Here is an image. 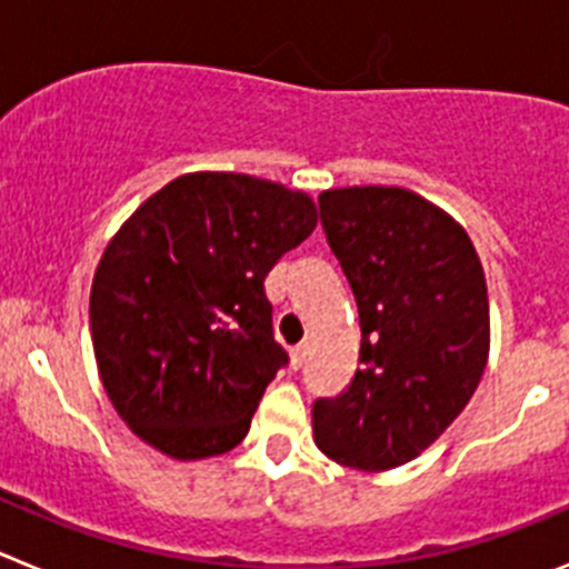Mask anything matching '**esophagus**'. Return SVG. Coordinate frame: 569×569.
Returning <instances> with one entry per match:
<instances>
[{"instance_id":"esophagus-1","label":"esophagus","mask_w":569,"mask_h":569,"mask_svg":"<svg viewBox=\"0 0 569 569\" xmlns=\"http://www.w3.org/2000/svg\"><path fill=\"white\" fill-rule=\"evenodd\" d=\"M305 361H308V345L293 347V350H290V365H293V370H299Z\"/></svg>"}]
</instances>
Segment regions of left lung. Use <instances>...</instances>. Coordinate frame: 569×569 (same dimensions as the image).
<instances>
[{"instance_id": "1", "label": "left lung", "mask_w": 569, "mask_h": 569, "mask_svg": "<svg viewBox=\"0 0 569 569\" xmlns=\"http://www.w3.org/2000/svg\"><path fill=\"white\" fill-rule=\"evenodd\" d=\"M321 228L359 308V370L316 399L325 456L390 470L433 445L479 387L490 350L485 270L470 236L405 188L319 196Z\"/></svg>"}]
</instances>
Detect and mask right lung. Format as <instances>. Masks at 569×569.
<instances>
[{"mask_svg":"<svg viewBox=\"0 0 569 569\" xmlns=\"http://www.w3.org/2000/svg\"><path fill=\"white\" fill-rule=\"evenodd\" d=\"M316 228L310 196L188 173L130 216L90 288V339L116 413L173 459L228 453L288 365L264 279Z\"/></svg>","mask_w":569,"mask_h":569,"instance_id":"add662e5","label":"right lung"}]
</instances>
